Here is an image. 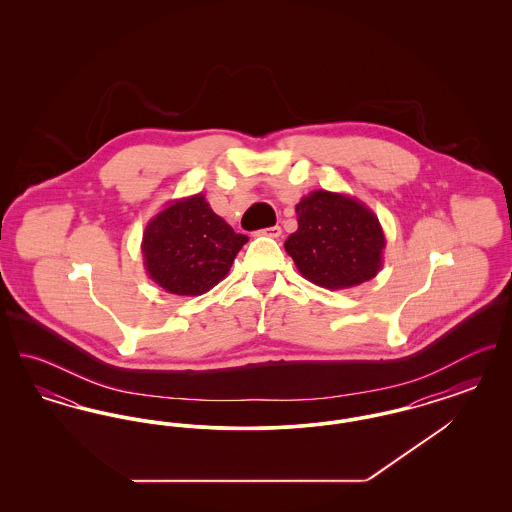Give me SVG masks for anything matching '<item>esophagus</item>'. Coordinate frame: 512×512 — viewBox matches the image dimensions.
Wrapping results in <instances>:
<instances>
[{"label":"esophagus","mask_w":512,"mask_h":512,"mask_svg":"<svg viewBox=\"0 0 512 512\" xmlns=\"http://www.w3.org/2000/svg\"><path fill=\"white\" fill-rule=\"evenodd\" d=\"M259 234L261 236H268V238H280L282 228L280 226H270V228H265V230H259Z\"/></svg>","instance_id":"obj_1"}]
</instances>
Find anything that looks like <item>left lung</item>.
<instances>
[{
    "mask_svg": "<svg viewBox=\"0 0 512 512\" xmlns=\"http://www.w3.org/2000/svg\"><path fill=\"white\" fill-rule=\"evenodd\" d=\"M295 213L297 230L284 247L303 278L326 290H345L380 272L386 236L365 203L315 190L301 197Z\"/></svg>",
    "mask_w": 512,
    "mask_h": 512,
    "instance_id": "8db88e82",
    "label": "left lung"
}]
</instances>
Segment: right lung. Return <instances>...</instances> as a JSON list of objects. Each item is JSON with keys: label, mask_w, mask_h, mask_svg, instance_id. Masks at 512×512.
<instances>
[{"label": "right lung", "mask_w": 512, "mask_h": 512, "mask_svg": "<svg viewBox=\"0 0 512 512\" xmlns=\"http://www.w3.org/2000/svg\"><path fill=\"white\" fill-rule=\"evenodd\" d=\"M245 234L209 207L203 194L169 201L149 220L142 238L147 276L165 292L201 295L228 274Z\"/></svg>", "instance_id": "obj_1"}]
</instances>
